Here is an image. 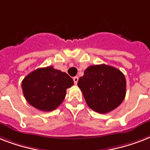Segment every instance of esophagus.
Returning a JSON list of instances; mask_svg holds the SVG:
<instances>
[{"label": "esophagus", "instance_id": "1", "mask_svg": "<svg viewBox=\"0 0 150 150\" xmlns=\"http://www.w3.org/2000/svg\"><path fill=\"white\" fill-rule=\"evenodd\" d=\"M73 80H74V82H75V84H77L78 81H79V77H78V76H75V77L73 78Z\"/></svg>", "mask_w": 150, "mask_h": 150}]
</instances>
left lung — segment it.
<instances>
[{
    "mask_svg": "<svg viewBox=\"0 0 150 150\" xmlns=\"http://www.w3.org/2000/svg\"><path fill=\"white\" fill-rule=\"evenodd\" d=\"M78 86L87 105L94 111L107 114L118 107L125 97L126 79L117 68L107 64L89 66Z\"/></svg>",
    "mask_w": 150,
    "mask_h": 150,
    "instance_id": "8db88e82",
    "label": "left lung"
}]
</instances>
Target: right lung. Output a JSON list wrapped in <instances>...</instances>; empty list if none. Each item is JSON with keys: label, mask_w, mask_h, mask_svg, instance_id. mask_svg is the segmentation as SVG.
Listing matches in <instances>:
<instances>
[{"label": "right lung", "mask_w": 150, "mask_h": 150, "mask_svg": "<svg viewBox=\"0 0 150 150\" xmlns=\"http://www.w3.org/2000/svg\"><path fill=\"white\" fill-rule=\"evenodd\" d=\"M73 79L52 66L37 68L22 80V89L27 102L42 111H52L63 102L66 89Z\"/></svg>", "instance_id": "1"}]
</instances>
